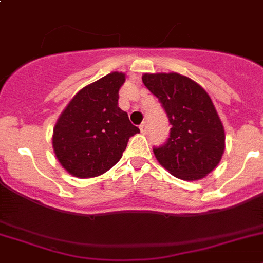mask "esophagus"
Segmentation results:
<instances>
[{"instance_id": "1", "label": "esophagus", "mask_w": 263, "mask_h": 263, "mask_svg": "<svg viewBox=\"0 0 263 263\" xmlns=\"http://www.w3.org/2000/svg\"><path fill=\"white\" fill-rule=\"evenodd\" d=\"M140 131H141V134H144L145 135L146 132H148V123L146 122H143L140 124Z\"/></svg>"}]
</instances>
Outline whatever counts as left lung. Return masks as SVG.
I'll return each mask as SVG.
<instances>
[{"label":"left lung","mask_w":263,"mask_h":263,"mask_svg":"<svg viewBox=\"0 0 263 263\" xmlns=\"http://www.w3.org/2000/svg\"><path fill=\"white\" fill-rule=\"evenodd\" d=\"M143 82L172 124L166 144L153 149L172 176L198 181L219 165L226 148L224 126L207 91L179 73H144Z\"/></svg>","instance_id":"1"}]
</instances>
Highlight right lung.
<instances>
[{"label": "right lung", "mask_w": 263, "mask_h": 263, "mask_svg": "<svg viewBox=\"0 0 263 263\" xmlns=\"http://www.w3.org/2000/svg\"><path fill=\"white\" fill-rule=\"evenodd\" d=\"M122 72H111L82 87L59 117L52 146L61 166L77 178H94L117 164L129 137L139 134L118 106Z\"/></svg>", "instance_id": "1"}]
</instances>
